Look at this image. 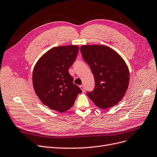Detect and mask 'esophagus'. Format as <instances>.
<instances>
[{
    "mask_svg": "<svg viewBox=\"0 0 157 157\" xmlns=\"http://www.w3.org/2000/svg\"><path fill=\"white\" fill-rule=\"evenodd\" d=\"M79 87H80L81 90H82V92H84V91H85V88H84V86H83V85H80Z\"/></svg>",
    "mask_w": 157,
    "mask_h": 157,
    "instance_id": "obj_1",
    "label": "esophagus"
}]
</instances>
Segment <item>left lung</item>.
<instances>
[{
	"label": "left lung",
	"instance_id": "left-lung-1",
	"mask_svg": "<svg viewBox=\"0 0 157 157\" xmlns=\"http://www.w3.org/2000/svg\"><path fill=\"white\" fill-rule=\"evenodd\" d=\"M82 57L94 76L95 87L87 95L95 105L106 109L118 104L129 83L127 64L117 52L104 45H82Z\"/></svg>",
	"mask_w": 157,
	"mask_h": 157
}]
</instances>
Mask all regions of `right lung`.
<instances>
[{"label":"right lung","mask_w":157,"mask_h":157,"mask_svg":"<svg viewBox=\"0 0 157 157\" xmlns=\"http://www.w3.org/2000/svg\"><path fill=\"white\" fill-rule=\"evenodd\" d=\"M78 52L77 45L54 47L40 57L34 67V90L39 100L50 109L60 113L68 111L82 92L73 83V78L68 72Z\"/></svg>","instance_id":"obj_1"}]
</instances>
